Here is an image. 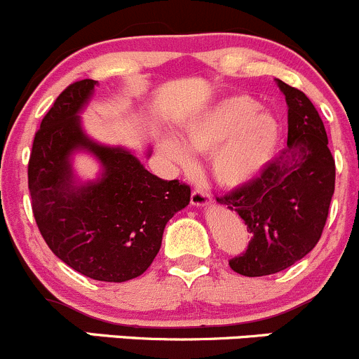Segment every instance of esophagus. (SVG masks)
<instances>
[{
	"label": "esophagus",
	"instance_id": "obj_1",
	"mask_svg": "<svg viewBox=\"0 0 359 359\" xmlns=\"http://www.w3.org/2000/svg\"><path fill=\"white\" fill-rule=\"evenodd\" d=\"M210 201H212V198H210V194L206 193V191L194 189L193 193H191V203H193L194 206H206Z\"/></svg>",
	"mask_w": 359,
	"mask_h": 359
}]
</instances>
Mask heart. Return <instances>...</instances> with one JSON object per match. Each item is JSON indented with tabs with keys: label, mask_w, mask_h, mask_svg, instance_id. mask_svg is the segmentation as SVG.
I'll return each mask as SVG.
<instances>
[{
	"label": "heart",
	"mask_w": 359,
	"mask_h": 359,
	"mask_svg": "<svg viewBox=\"0 0 359 359\" xmlns=\"http://www.w3.org/2000/svg\"><path fill=\"white\" fill-rule=\"evenodd\" d=\"M184 137L187 146L175 137L161 139V149L170 161L182 170H193L196 161L191 149L210 156L212 175L220 186L240 187L273 159L280 125L271 112L259 111L252 97L234 95L186 123Z\"/></svg>",
	"instance_id": "heart-1"
}]
</instances>
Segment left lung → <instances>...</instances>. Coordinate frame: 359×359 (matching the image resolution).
<instances>
[{"label": "left lung", "mask_w": 359, "mask_h": 359, "mask_svg": "<svg viewBox=\"0 0 359 359\" xmlns=\"http://www.w3.org/2000/svg\"><path fill=\"white\" fill-rule=\"evenodd\" d=\"M278 86L288 104L287 147L255 179L217 198L252 233L247 250L229 260L250 278L280 273L316 247L335 191V159L316 107L281 79Z\"/></svg>", "instance_id": "left-lung-1"}]
</instances>
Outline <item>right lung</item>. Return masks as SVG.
<instances>
[{
	"label": "right lung",
	"instance_id": "1",
	"mask_svg": "<svg viewBox=\"0 0 359 359\" xmlns=\"http://www.w3.org/2000/svg\"><path fill=\"white\" fill-rule=\"evenodd\" d=\"M97 81H74L57 97L36 132L27 184L36 224L48 248L78 273L99 281L133 280L161 247L166 222L189 205L191 187L147 172L121 147L92 142L78 112ZM86 149L103 163V177L76 188L68 156Z\"/></svg>",
	"mask_w": 359,
	"mask_h": 359
}]
</instances>
